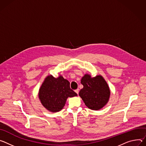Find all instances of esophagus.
<instances>
[{"instance_id":"1","label":"esophagus","mask_w":146,"mask_h":146,"mask_svg":"<svg viewBox=\"0 0 146 146\" xmlns=\"http://www.w3.org/2000/svg\"><path fill=\"white\" fill-rule=\"evenodd\" d=\"M75 92L78 94V93H79V89H76L75 90Z\"/></svg>"}]
</instances>
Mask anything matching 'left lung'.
Returning <instances> with one entry per match:
<instances>
[{
	"label": "left lung",
	"instance_id": "8db88e82",
	"mask_svg": "<svg viewBox=\"0 0 146 146\" xmlns=\"http://www.w3.org/2000/svg\"><path fill=\"white\" fill-rule=\"evenodd\" d=\"M84 88L79 93L85 104L92 110H99L108 102L110 89L102 75L92 77L86 74L80 80Z\"/></svg>",
	"mask_w": 146,
	"mask_h": 146
}]
</instances>
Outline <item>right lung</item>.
Returning a JSON list of instances; mask_svg holds the SVG:
<instances>
[{
  "label": "right lung",
  "mask_w": 146,
  "mask_h": 146,
  "mask_svg": "<svg viewBox=\"0 0 146 146\" xmlns=\"http://www.w3.org/2000/svg\"><path fill=\"white\" fill-rule=\"evenodd\" d=\"M76 96L77 94L70 88L68 80L61 75L57 78L52 75L47 76L38 92L42 106L52 112L61 111L69 97L72 98Z\"/></svg>",
  "instance_id": "right-lung-1"
}]
</instances>
